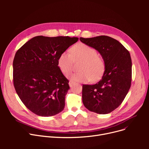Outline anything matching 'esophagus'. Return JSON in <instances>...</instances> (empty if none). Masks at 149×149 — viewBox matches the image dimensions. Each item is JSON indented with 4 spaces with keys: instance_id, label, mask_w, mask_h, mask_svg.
I'll use <instances>...</instances> for the list:
<instances>
[{
    "instance_id": "esophagus-1",
    "label": "esophagus",
    "mask_w": 149,
    "mask_h": 149,
    "mask_svg": "<svg viewBox=\"0 0 149 149\" xmlns=\"http://www.w3.org/2000/svg\"><path fill=\"white\" fill-rule=\"evenodd\" d=\"M75 82H74V81H69V86L70 87H72L73 86H74V84H75Z\"/></svg>"
}]
</instances>
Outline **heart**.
<instances>
[{
    "instance_id": "1",
    "label": "heart",
    "mask_w": 149,
    "mask_h": 149,
    "mask_svg": "<svg viewBox=\"0 0 149 149\" xmlns=\"http://www.w3.org/2000/svg\"><path fill=\"white\" fill-rule=\"evenodd\" d=\"M63 52L58 58L57 65L63 74H68L72 68V61L81 60L79 71L72 72L68 77L73 81L86 83L95 81L103 76L106 64L104 59L97 55V51L92 47L83 43L73 46L69 51Z\"/></svg>"
}]
</instances>
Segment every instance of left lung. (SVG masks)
I'll return each mask as SVG.
<instances>
[{"mask_svg": "<svg viewBox=\"0 0 149 149\" xmlns=\"http://www.w3.org/2000/svg\"><path fill=\"white\" fill-rule=\"evenodd\" d=\"M81 42L97 50L106 64L103 75L97 83L83 84L82 100L91 112L111 113L123 101L132 81V60L129 52L118 40L106 36L80 37Z\"/></svg>", "mask_w": 149, "mask_h": 149, "instance_id": "left-lung-1", "label": "left lung"}]
</instances>
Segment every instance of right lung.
<instances>
[{
  "mask_svg": "<svg viewBox=\"0 0 149 149\" xmlns=\"http://www.w3.org/2000/svg\"><path fill=\"white\" fill-rule=\"evenodd\" d=\"M78 40L69 36H36L15 53L13 64L14 86L22 103L34 113L51 116L64 109L70 88L57 60Z\"/></svg>",
  "mask_w": 149,
  "mask_h": 149,
  "instance_id": "right-lung-1",
  "label": "right lung"
}]
</instances>
